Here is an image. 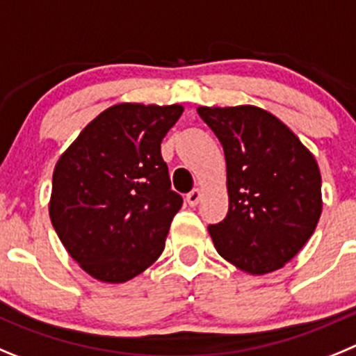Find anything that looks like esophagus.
<instances>
[{"instance_id": "34e87169", "label": "esophagus", "mask_w": 356, "mask_h": 356, "mask_svg": "<svg viewBox=\"0 0 356 356\" xmlns=\"http://www.w3.org/2000/svg\"><path fill=\"white\" fill-rule=\"evenodd\" d=\"M200 198H202L200 190H193V191H190V193L186 195V202H188V204H190L191 207L197 206L198 200H200Z\"/></svg>"}]
</instances>
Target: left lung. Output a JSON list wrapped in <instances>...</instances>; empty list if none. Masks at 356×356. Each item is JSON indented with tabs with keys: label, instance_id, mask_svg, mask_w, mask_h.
Listing matches in <instances>:
<instances>
[{
	"label": "left lung",
	"instance_id": "obj_1",
	"mask_svg": "<svg viewBox=\"0 0 356 356\" xmlns=\"http://www.w3.org/2000/svg\"><path fill=\"white\" fill-rule=\"evenodd\" d=\"M197 111L225 152L229 213L209 225L218 254L250 275L280 270L321 216L318 163L286 124L261 108Z\"/></svg>",
	"mask_w": 356,
	"mask_h": 356
}]
</instances>
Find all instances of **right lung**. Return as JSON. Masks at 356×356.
I'll use <instances>...</instances> for the list:
<instances>
[{
  "instance_id": "1",
  "label": "right lung",
  "mask_w": 356,
  "mask_h": 356,
  "mask_svg": "<svg viewBox=\"0 0 356 356\" xmlns=\"http://www.w3.org/2000/svg\"><path fill=\"white\" fill-rule=\"evenodd\" d=\"M182 110L115 104L54 166L51 223L70 257L97 280H131L165 248L182 197L170 188L161 142Z\"/></svg>"
}]
</instances>
